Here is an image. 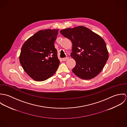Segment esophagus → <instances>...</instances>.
Returning a JSON list of instances; mask_svg holds the SVG:
<instances>
[{"label": "esophagus", "mask_w": 127, "mask_h": 127, "mask_svg": "<svg viewBox=\"0 0 127 127\" xmlns=\"http://www.w3.org/2000/svg\"><path fill=\"white\" fill-rule=\"evenodd\" d=\"M68 59V57H66V58H63V61L65 62L66 61V60H67Z\"/></svg>", "instance_id": "obj_1"}]
</instances>
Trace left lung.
Returning a JSON list of instances; mask_svg holds the SVG:
<instances>
[{"label":"left lung","instance_id":"obj_1","mask_svg":"<svg viewBox=\"0 0 127 127\" xmlns=\"http://www.w3.org/2000/svg\"><path fill=\"white\" fill-rule=\"evenodd\" d=\"M60 33L72 43L70 56L76 62L73 72L84 80L91 79L98 75L109 58L104 40L82 26L64 29Z\"/></svg>","mask_w":127,"mask_h":127}]
</instances>
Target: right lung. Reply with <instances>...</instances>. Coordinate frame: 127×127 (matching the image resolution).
Listing matches in <instances>:
<instances>
[{
	"mask_svg": "<svg viewBox=\"0 0 127 127\" xmlns=\"http://www.w3.org/2000/svg\"><path fill=\"white\" fill-rule=\"evenodd\" d=\"M59 29L41 30L23 44L19 56L25 72L35 81H43L52 76L60 64L54 42Z\"/></svg>",
	"mask_w": 127,
	"mask_h": 127,
	"instance_id": "1",
	"label": "right lung"
}]
</instances>
